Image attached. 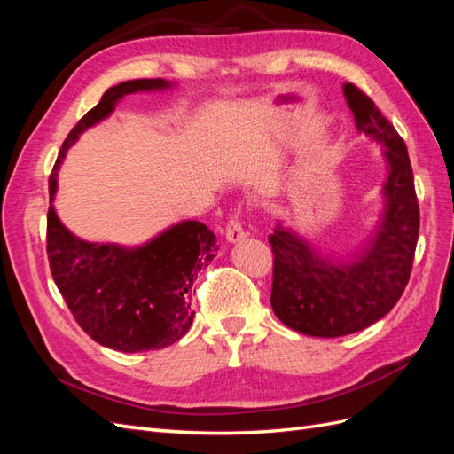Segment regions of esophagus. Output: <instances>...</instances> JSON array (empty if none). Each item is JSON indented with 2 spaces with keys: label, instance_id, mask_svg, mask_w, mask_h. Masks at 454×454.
Instances as JSON below:
<instances>
[{
  "label": "esophagus",
  "instance_id": "1",
  "mask_svg": "<svg viewBox=\"0 0 454 454\" xmlns=\"http://www.w3.org/2000/svg\"><path fill=\"white\" fill-rule=\"evenodd\" d=\"M225 239H227L231 244H237V242H240V240L246 239V232H244V229H242L239 219H231V222L227 223V227H225Z\"/></svg>",
  "mask_w": 454,
  "mask_h": 454
}]
</instances>
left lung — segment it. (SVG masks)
Instances as JSON below:
<instances>
[{
	"label": "left lung",
	"mask_w": 454,
	"mask_h": 454,
	"mask_svg": "<svg viewBox=\"0 0 454 454\" xmlns=\"http://www.w3.org/2000/svg\"><path fill=\"white\" fill-rule=\"evenodd\" d=\"M358 132L382 147L388 176L382 214L358 254L322 255L290 227L277 223L270 307L278 320L310 337H342L369 327L402 297L419 240V202L405 142L373 100L342 85Z\"/></svg>",
	"instance_id": "left-lung-1"
}]
</instances>
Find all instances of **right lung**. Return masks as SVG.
Returning a JSON list of instances; mask_svg holds the SVG:
<instances>
[{
    "instance_id": "add662e5",
    "label": "right lung",
    "mask_w": 454,
    "mask_h": 454,
    "mask_svg": "<svg viewBox=\"0 0 454 454\" xmlns=\"http://www.w3.org/2000/svg\"><path fill=\"white\" fill-rule=\"evenodd\" d=\"M164 79H132L107 89L102 100L67 134L49 177L51 202L59 170L79 136L114 114L134 92L170 89ZM215 235L185 219L142 246L87 242L67 231L54 206L47 214V255L54 284L83 332L119 352L159 350L180 340L193 324L191 286L215 257Z\"/></svg>"
}]
</instances>
